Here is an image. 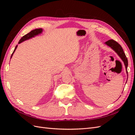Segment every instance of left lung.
<instances>
[{"mask_svg":"<svg viewBox=\"0 0 135 135\" xmlns=\"http://www.w3.org/2000/svg\"><path fill=\"white\" fill-rule=\"evenodd\" d=\"M105 43L107 44V46L112 48L113 50L117 53L118 55L120 57V58L122 59V60L123 61L126 69L127 74L128 75V71L127 70V67H128V60L126 57V56L123 51V48H122L120 45L118 43H117L116 41H115V40H114L113 39L109 40L107 42H106Z\"/></svg>","mask_w":135,"mask_h":135,"instance_id":"left-lung-1","label":"left lung"}]
</instances>
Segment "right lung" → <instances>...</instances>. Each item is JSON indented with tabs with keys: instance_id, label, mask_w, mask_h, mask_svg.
<instances>
[{
	"instance_id": "1",
	"label": "right lung",
	"mask_w": 135,
	"mask_h": 135,
	"mask_svg": "<svg viewBox=\"0 0 135 135\" xmlns=\"http://www.w3.org/2000/svg\"><path fill=\"white\" fill-rule=\"evenodd\" d=\"M42 31H43V29H42V28H36V29H35V30H33L31 31L30 32H28V34H26L25 35H24L23 36H22V38L20 40V41H19V42H18V44L22 43V42L25 41V40H27V39H30V38H33V37H34V36H36V35H39V34H41L42 32ZM17 46H18L17 45L16 46V47H15V50H14L13 53H12V55H11V59L12 58V56H13V54H14V52H15V51H16V48H17Z\"/></svg>"
}]
</instances>
